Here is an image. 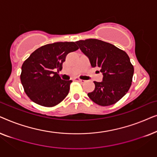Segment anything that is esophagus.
I'll list each match as a JSON object with an SVG mask.
<instances>
[{"label":"esophagus","mask_w":157,"mask_h":157,"mask_svg":"<svg viewBox=\"0 0 157 157\" xmlns=\"http://www.w3.org/2000/svg\"><path fill=\"white\" fill-rule=\"evenodd\" d=\"M74 81H78V82H81V83L84 82V81H83V80H81V79L78 78H74Z\"/></svg>","instance_id":"1"}]
</instances>
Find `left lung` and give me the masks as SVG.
Returning a JSON list of instances; mask_svg holds the SVG:
<instances>
[{
	"label": "left lung",
	"mask_w": 157,
	"mask_h": 157,
	"mask_svg": "<svg viewBox=\"0 0 157 157\" xmlns=\"http://www.w3.org/2000/svg\"><path fill=\"white\" fill-rule=\"evenodd\" d=\"M89 57L91 67H98L104 75L103 81H94L95 89L88 94L96 104L113 105L126 94L132 86L134 66L125 51L103 40L89 38L76 41Z\"/></svg>",
	"instance_id": "1"
}]
</instances>
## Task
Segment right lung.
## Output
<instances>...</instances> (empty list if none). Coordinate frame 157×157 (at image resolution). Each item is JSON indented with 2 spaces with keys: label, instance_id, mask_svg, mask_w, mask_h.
Returning <instances> with one entry per match:
<instances>
[{
  "label": "right lung",
  "instance_id": "right-lung-1",
  "mask_svg": "<svg viewBox=\"0 0 157 157\" xmlns=\"http://www.w3.org/2000/svg\"><path fill=\"white\" fill-rule=\"evenodd\" d=\"M75 42L44 45L30 55L21 67V81L25 93L36 104L53 107L66 96L72 81L62 80L55 72L61 71L68 53L78 50Z\"/></svg>",
  "mask_w": 157,
  "mask_h": 157
}]
</instances>
